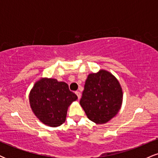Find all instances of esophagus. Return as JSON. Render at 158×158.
<instances>
[{
  "mask_svg": "<svg viewBox=\"0 0 158 158\" xmlns=\"http://www.w3.org/2000/svg\"><path fill=\"white\" fill-rule=\"evenodd\" d=\"M76 94H77V95L78 99H80V98H81V93H80V92H79V91H76Z\"/></svg>",
  "mask_w": 158,
  "mask_h": 158,
  "instance_id": "obj_1",
  "label": "esophagus"
}]
</instances>
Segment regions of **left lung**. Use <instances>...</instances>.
<instances>
[{"label": "left lung", "instance_id": "left-lung-1", "mask_svg": "<svg viewBox=\"0 0 158 158\" xmlns=\"http://www.w3.org/2000/svg\"><path fill=\"white\" fill-rule=\"evenodd\" d=\"M123 95L117 78L107 70H100L88 75L79 102L90 120L104 124L119 112Z\"/></svg>", "mask_w": 158, "mask_h": 158}]
</instances>
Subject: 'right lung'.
Masks as SVG:
<instances>
[{"mask_svg": "<svg viewBox=\"0 0 158 158\" xmlns=\"http://www.w3.org/2000/svg\"><path fill=\"white\" fill-rule=\"evenodd\" d=\"M29 99L32 111L41 123L57 127L65 122L68 107L77 96L64 81L42 78L35 83Z\"/></svg>", "mask_w": 158, "mask_h": 158, "instance_id": "add662e5", "label": "right lung"}]
</instances>
